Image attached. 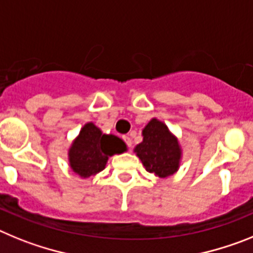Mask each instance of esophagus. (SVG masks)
I'll list each match as a JSON object with an SVG mask.
<instances>
[{
  "label": "esophagus",
  "instance_id": "1",
  "mask_svg": "<svg viewBox=\"0 0 253 253\" xmlns=\"http://www.w3.org/2000/svg\"><path fill=\"white\" fill-rule=\"evenodd\" d=\"M124 141H125V144L128 146V148H131V146H132V140H131V137H129V136H124Z\"/></svg>",
  "mask_w": 253,
  "mask_h": 253
}]
</instances>
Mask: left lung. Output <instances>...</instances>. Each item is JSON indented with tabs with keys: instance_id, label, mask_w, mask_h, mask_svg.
I'll list each match as a JSON object with an SVG mask.
<instances>
[{
	"instance_id": "left-lung-1",
	"label": "left lung",
	"mask_w": 253,
	"mask_h": 253,
	"mask_svg": "<svg viewBox=\"0 0 253 253\" xmlns=\"http://www.w3.org/2000/svg\"><path fill=\"white\" fill-rule=\"evenodd\" d=\"M144 140L135 151L149 173L168 177L178 169L181 149L168 127L158 120H151L142 131Z\"/></svg>"
}]
</instances>
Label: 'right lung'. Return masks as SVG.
I'll return each mask as SVG.
<instances>
[{"label": "right lung", "instance_id": "right-lung-1", "mask_svg": "<svg viewBox=\"0 0 253 253\" xmlns=\"http://www.w3.org/2000/svg\"><path fill=\"white\" fill-rule=\"evenodd\" d=\"M126 145L113 135H103L94 124H86L70 149V166L81 177L99 173L105 167L108 157L124 153Z\"/></svg>", "mask_w": 253, "mask_h": 253}]
</instances>
